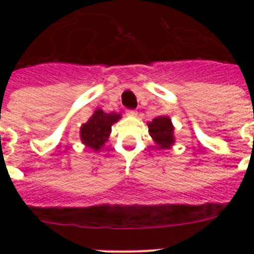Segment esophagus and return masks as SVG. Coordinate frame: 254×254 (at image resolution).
<instances>
[{
	"instance_id": "1",
	"label": "esophagus",
	"mask_w": 254,
	"mask_h": 254,
	"mask_svg": "<svg viewBox=\"0 0 254 254\" xmlns=\"http://www.w3.org/2000/svg\"><path fill=\"white\" fill-rule=\"evenodd\" d=\"M127 114L128 116H137V112L134 111V109H127Z\"/></svg>"
}]
</instances>
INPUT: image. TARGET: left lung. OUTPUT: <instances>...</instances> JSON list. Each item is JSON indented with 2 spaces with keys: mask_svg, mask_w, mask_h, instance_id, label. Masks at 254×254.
Returning a JSON list of instances; mask_svg holds the SVG:
<instances>
[{
  "mask_svg": "<svg viewBox=\"0 0 254 254\" xmlns=\"http://www.w3.org/2000/svg\"><path fill=\"white\" fill-rule=\"evenodd\" d=\"M149 132L150 136L158 143L160 149H167L170 147L174 142V136H173V125L168 117H156L152 122H149Z\"/></svg>",
  "mask_w": 254,
  "mask_h": 254,
  "instance_id": "8db88e82",
  "label": "left lung"
}]
</instances>
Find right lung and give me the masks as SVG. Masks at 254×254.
<instances>
[{
    "label": "right lung",
    "mask_w": 254,
    "mask_h": 254,
    "mask_svg": "<svg viewBox=\"0 0 254 254\" xmlns=\"http://www.w3.org/2000/svg\"><path fill=\"white\" fill-rule=\"evenodd\" d=\"M120 118V114L104 113L102 109H96L90 120L82 125L81 131H80L81 141L86 146L94 150H99L112 132V125Z\"/></svg>",
    "instance_id": "add662e5"
}]
</instances>
